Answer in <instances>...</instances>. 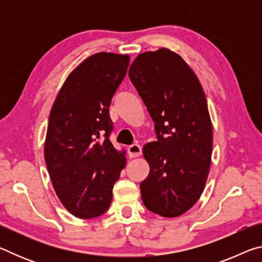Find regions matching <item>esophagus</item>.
<instances>
[{"label":"esophagus","instance_id":"1","mask_svg":"<svg viewBox=\"0 0 262 262\" xmlns=\"http://www.w3.org/2000/svg\"><path fill=\"white\" fill-rule=\"evenodd\" d=\"M127 151H128V156H129L130 158L139 157L141 155V147L139 144H132L128 147Z\"/></svg>","mask_w":262,"mask_h":262}]
</instances>
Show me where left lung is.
<instances>
[{"label":"left lung","mask_w":262,"mask_h":262,"mask_svg":"<svg viewBox=\"0 0 262 262\" xmlns=\"http://www.w3.org/2000/svg\"><path fill=\"white\" fill-rule=\"evenodd\" d=\"M128 76L155 123L145 144L149 176L140 185L150 211L177 217L201 196L209 172L212 127L205 92L186 62L162 48L133 62Z\"/></svg>","instance_id":"1"}]
</instances>
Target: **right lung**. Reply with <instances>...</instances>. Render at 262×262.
I'll use <instances>...</instances> for the list:
<instances>
[{
    "label": "right lung",
    "instance_id": "1",
    "mask_svg": "<svg viewBox=\"0 0 262 262\" xmlns=\"http://www.w3.org/2000/svg\"><path fill=\"white\" fill-rule=\"evenodd\" d=\"M129 56L97 53L84 60L57 95L45 142V161L62 205L78 219L103 215L126 157L113 148L108 107L127 74Z\"/></svg>",
    "mask_w": 262,
    "mask_h": 262
}]
</instances>
